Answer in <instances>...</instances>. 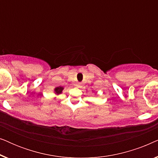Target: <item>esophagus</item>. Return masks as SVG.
<instances>
[{"instance_id": "34e87169", "label": "esophagus", "mask_w": 158, "mask_h": 158, "mask_svg": "<svg viewBox=\"0 0 158 158\" xmlns=\"http://www.w3.org/2000/svg\"><path fill=\"white\" fill-rule=\"evenodd\" d=\"M76 86H77V87H81V85H79V84H77V85H76Z\"/></svg>"}]
</instances>
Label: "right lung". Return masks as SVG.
Returning a JSON list of instances; mask_svg holds the SVG:
<instances>
[{"mask_svg": "<svg viewBox=\"0 0 158 158\" xmlns=\"http://www.w3.org/2000/svg\"><path fill=\"white\" fill-rule=\"evenodd\" d=\"M62 90H63V88L61 87V86H60V87H57V88H55V92L57 94H61V93H62Z\"/></svg>", "mask_w": 158, "mask_h": 158, "instance_id": "1", "label": "right lung"}]
</instances>
